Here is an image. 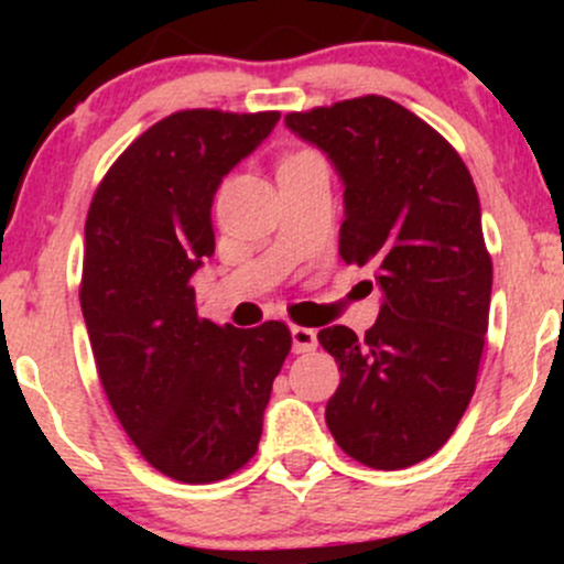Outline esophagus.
Listing matches in <instances>:
<instances>
[{
	"mask_svg": "<svg viewBox=\"0 0 564 564\" xmlns=\"http://www.w3.org/2000/svg\"><path fill=\"white\" fill-rule=\"evenodd\" d=\"M291 341H294V352H313L318 347V332L304 326H291Z\"/></svg>",
	"mask_w": 564,
	"mask_h": 564,
	"instance_id": "1",
	"label": "esophagus"
}]
</instances>
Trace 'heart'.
Here are the masks:
<instances>
[{
	"mask_svg": "<svg viewBox=\"0 0 564 564\" xmlns=\"http://www.w3.org/2000/svg\"><path fill=\"white\" fill-rule=\"evenodd\" d=\"M302 153H307V151H296V153H286V156H283L281 161H289V159H294V156H302Z\"/></svg>",
	"mask_w": 564,
	"mask_h": 564,
	"instance_id": "1",
	"label": "heart"
}]
</instances>
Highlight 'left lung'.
Wrapping results in <instances>:
<instances>
[{"mask_svg":"<svg viewBox=\"0 0 564 564\" xmlns=\"http://www.w3.org/2000/svg\"><path fill=\"white\" fill-rule=\"evenodd\" d=\"M345 180L339 254L377 270V326L318 334L339 364L326 424L371 469H405L448 443L477 387L494 262L456 148L400 102L364 95L286 116Z\"/></svg>","mask_w":564,"mask_h":564,"instance_id":"8db88e82","label":"left lung"}]
</instances>
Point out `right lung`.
Instances as JSON below:
<instances>
[{"instance_id":"1","label":"right lung","mask_w":564,"mask_h":564,"mask_svg":"<svg viewBox=\"0 0 564 564\" xmlns=\"http://www.w3.org/2000/svg\"><path fill=\"white\" fill-rule=\"evenodd\" d=\"M278 119L215 108L166 116L113 161L87 212L79 302L97 377L140 456L177 482H217L249 464L291 349L281 321L200 318L191 286L215 254L219 183Z\"/></svg>"}]
</instances>
